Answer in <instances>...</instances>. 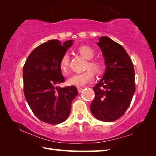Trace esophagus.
Listing matches in <instances>:
<instances>
[{"mask_svg":"<svg viewBox=\"0 0 156 156\" xmlns=\"http://www.w3.org/2000/svg\"><path fill=\"white\" fill-rule=\"evenodd\" d=\"M83 89H84V88H83V87H77L78 91H79V92H80V93L83 90Z\"/></svg>","mask_w":156,"mask_h":156,"instance_id":"esophagus-1","label":"esophagus"}]
</instances>
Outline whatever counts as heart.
Segmentation results:
<instances>
[{
    "label": "heart",
    "mask_w": 156,
    "mask_h": 156,
    "mask_svg": "<svg viewBox=\"0 0 156 156\" xmlns=\"http://www.w3.org/2000/svg\"><path fill=\"white\" fill-rule=\"evenodd\" d=\"M78 52L87 59H89L87 65V68H91L97 74H101L103 72L104 66L102 61L99 59H92L94 57L95 52L91 47L88 45H82L78 48ZM69 65V56L65 53L61 57L59 61V67L63 72H66L68 69ZM91 69L86 70L82 73L74 74L68 80V83L70 85L76 87H83L87 83L91 82L94 78V72Z\"/></svg>",
    "instance_id": "obj_1"
}]
</instances>
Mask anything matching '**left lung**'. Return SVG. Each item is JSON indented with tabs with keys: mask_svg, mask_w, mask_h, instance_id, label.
Returning a JSON list of instances; mask_svg holds the SVG:
<instances>
[{
	"mask_svg": "<svg viewBox=\"0 0 156 156\" xmlns=\"http://www.w3.org/2000/svg\"><path fill=\"white\" fill-rule=\"evenodd\" d=\"M98 45L105 59L106 70L93 87L95 97L91 112L102 121H116L124 114L136 90L135 72L126 51L108 37H100Z\"/></svg>",
	"mask_w": 156,
	"mask_h": 156,
	"instance_id": "1",
	"label": "left lung"
}]
</instances>
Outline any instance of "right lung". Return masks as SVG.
Masks as SVG:
<instances>
[{"label":"right lung","mask_w":156,"mask_h":156,"mask_svg":"<svg viewBox=\"0 0 156 156\" xmlns=\"http://www.w3.org/2000/svg\"><path fill=\"white\" fill-rule=\"evenodd\" d=\"M72 44V40L62 44L51 40L32 51L23 66L24 94L33 114L50 124L65 121L71 111V104L78 94L74 86L61 88L65 82L59 61Z\"/></svg>","instance_id":"add662e5"}]
</instances>
